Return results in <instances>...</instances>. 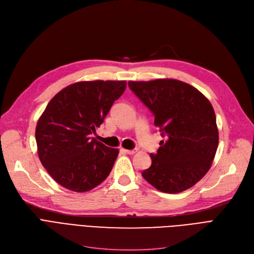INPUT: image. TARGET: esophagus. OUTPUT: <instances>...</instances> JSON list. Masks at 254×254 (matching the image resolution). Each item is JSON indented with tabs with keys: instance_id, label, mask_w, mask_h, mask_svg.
<instances>
[{
	"instance_id": "obj_1",
	"label": "esophagus",
	"mask_w": 254,
	"mask_h": 254,
	"mask_svg": "<svg viewBox=\"0 0 254 254\" xmlns=\"http://www.w3.org/2000/svg\"><path fill=\"white\" fill-rule=\"evenodd\" d=\"M122 151H124L127 154H134L136 152L135 149H131V150H127V149H122Z\"/></svg>"
}]
</instances>
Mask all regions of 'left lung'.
<instances>
[{"label": "left lung", "instance_id": "obj_1", "mask_svg": "<svg viewBox=\"0 0 254 254\" xmlns=\"http://www.w3.org/2000/svg\"><path fill=\"white\" fill-rule=\"evenodd\" d=\"M129 89L154 116L162 140L143 178L159 191L189 190L209 171L218 146L216 116L208 99L174 79L129 81Z\"/></svg>", "mask_w": 254, "mask_h": 254}]
</instances>
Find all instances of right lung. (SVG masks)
I'll return each mask as SVG.
<instances>
[{"label": "right lung", "mask_w": 254, "mask_h": 254, "mask_svg": "<svg viewBox=\"0 0 254 254\" xmlns=\"http://www.w3.org/2000/svg\"><path fill=\"white\" fill-rule=\"evenodd\" d=\"M126 81H81L51 99L36 127L38 155L49 175L64 189L84 192L102 183L118 149L92 138Z\"/></svg>", "instance_id": "add662e5"}]
</instances>
